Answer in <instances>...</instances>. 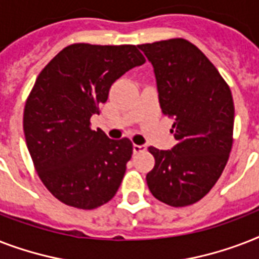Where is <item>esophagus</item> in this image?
Returning <instances> with one entry per match:
<instances>
[{
	"label": "esophagus",
	"instance_id": "1",
	"mask_svg": "<svg viewBox=\"0 0 259 259\" xmlns=\"http://www.w3.org/2000/svg\"><path fill=\"white\" fill-rule=\"evenodd\" d=\"M146 146L145 145H133V152L134 153H141V152H145Z\"/></svg>",
	"mask_w": 259,
	"mask_h": 259
}]
</instances>
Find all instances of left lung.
I'll return each mask as SVG.
<instances>
[{
  "label": "left lung",
  "mask_w": 259,
  "mask_h": 259,
  "mask_svg": "<svg viewBox=\"0 0 259 259\" xmlns=\"http://www.w3.org/2000/svg\"><path fill=\"white\" fill-rule=\"evenodd\" d=\"M138 48L154 68L162 113L173 118L172 150L150 146L146 183L156 199L185 207L204 197L221 177L233 146L234 102L219 71L196 46L169 38Z\"/></svg>",
  "instance_id": "obj_1"
}]
</instances>
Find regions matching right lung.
Here are the masks:
<instances>
[{"label":"right lung","instance_id":"add662e5","mask_svg":"<svg viewBox=\"0 0 259 259\" xmlns=\"http://www.w3.org/2000/svg\"><path fill=\"white\" fill-rule=\"evenodd\" d=\"M144 63L136 46L78 42L38 74L24 109V134L40 180L64 204L94 209L117 193L133 144L93 130L90 118L111 84Z\"/></svg>","mask_w":259,"mask_h":259}]
</instances>
